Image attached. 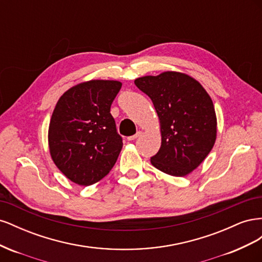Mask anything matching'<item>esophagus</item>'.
I'll use <instances>...</instances> for the list:
<instances>
[{
	"instance_id": "1",
	"label": "esophagus",
	"mask_w": 262,
	"mask_h": 262,
	"mask_svg": "<svg viewBox=\"0 0 262 262\" xmlns=\"http://www.w3.org/2000/svg\"><path fill=\"white\" fill-rule=\"evenodd\" d=\"M141 134H142V132H141V131H138L136 134H134V136L129 137V138H128V141H134L136 139H138L139 137H141Z\"/></svg>"
}]
</instances>
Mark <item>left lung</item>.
I'll list each match as a JSON object with an SVG mask.
<instances>
[{"label":"left lung","mask_w":262,"mask_h":262,"mask_svg":"<svg viewBox=\"0 0 262 262\" xmlns=\"http://www.w3.org/2000/svg\"><path fill=\"white\" fill-rule=\"evenodd\" d=\"M160 118L162 145L150 157L155 168L182 177L208 156L216 139V116L202 85L187 74L164 72L134 81Z\"/></svg>","instance_id":"1"}]
</instances>
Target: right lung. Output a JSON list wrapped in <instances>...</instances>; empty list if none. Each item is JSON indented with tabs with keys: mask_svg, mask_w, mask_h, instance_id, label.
Listing matches in <instances>:
<instances>
[{
	"mask_svg": "<svg viewBox=\"0 0 262 262\" xmlns=\"http://www.w3.org/2000/svg\"><path fill=\"white\" fill-rule=\"evenodd\" d=\"M118 81L94 80L67 91L49 125L50 154L71 180L90 186L108 175L122 148L110 107L121 89Z\"/></svg>",
	"mask_w": 262,
	"mask_h": 262,
	"instance_id": "add662e5",
	"label": "right lung"
}]
</instances>
